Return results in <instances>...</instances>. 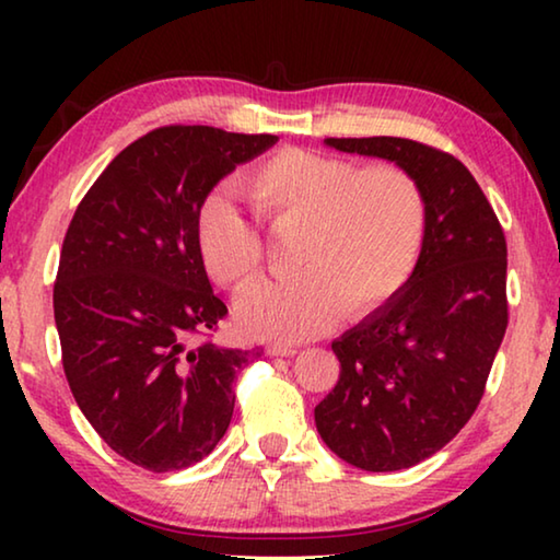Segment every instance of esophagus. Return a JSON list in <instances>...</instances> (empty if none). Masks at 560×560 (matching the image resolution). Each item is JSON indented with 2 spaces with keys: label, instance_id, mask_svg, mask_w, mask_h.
<instances>
[{
  "label": "esophagus",
  "instance_id": "1",
  "mask_svg": "<svg viewBox=\"0 0 560 560\" xmlns=\"http://www.w3.org/2000/svg\"><path fill=\"white\" fill-rule=\"evenodd\" d=\"M267 353H269V355H277V358H291V355H296L299 350L293 348V346H281V343H273V346H269V348H267Z\"/></svg>",
  "mask_w": 560,
  "mask_h": 560
}]
</instances>
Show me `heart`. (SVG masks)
Here are the masks:
<instances>
[{
	"instance_id": "b5f03b06",
	"label": "heart",
	"mask_w": 560,
	"mask_h": 560,
	"mask_svg": "<svg viewBox=\"0 0 560 560\" xmlns=\"http://www.w3.org/2000/svg\"><path fill=\"white\" fill-rule=\"evenodd\" d=\"M242 195L273 234L296 232L291 281L264 283L240 303L254 336L303 340L343 311L368 318L410 283L428 236V197L410 170L360 167L306 148H281L242 177ZM197 257L214 283L242 293L264 273V242L224 197L197 214Z\"/></svg>"
}]
</instances>
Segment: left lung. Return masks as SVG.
Wrapping results in <instances>:
<instances>
[{"label": "left lung", "instance_id": "8db88e82", "mask_svg": "<svg viewBox=\"0 0 560 560\" xmlns=\"http://www.w3.org/2000/svg\"><path fill=\"white\" fill-rule=\"evenodd\" d=\"M343 153L385 158L420 179L428 236L393 303L334 340L340 375L316 428L340 459L397 471L440 452L485 395L509 326L506 236L457 158L407 138H328Z\"/></svg>", "mask_w": 560, "mask_h": 560}]
</instances>
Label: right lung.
Returning <instances> with one entry per match:
<instances>
[{"mask_svg":"<svg viewBox=\"0 0 560 560\" xmlns=\"http://www.w3.org/2000/svg\"><path fill=\"white\" fill-rule=\"evenodd\" d=\"M277 143L163 126L110 160L66 230L54 318L66 381L108 447L163 474L224 438L234 377L264 350L214 346L226 316L197 257V214L232 170Z\"/></svg>","mask_w":560,"mask_h":560,"instance_id":"right-lung-1","label":"right lung"}]
</instances>
